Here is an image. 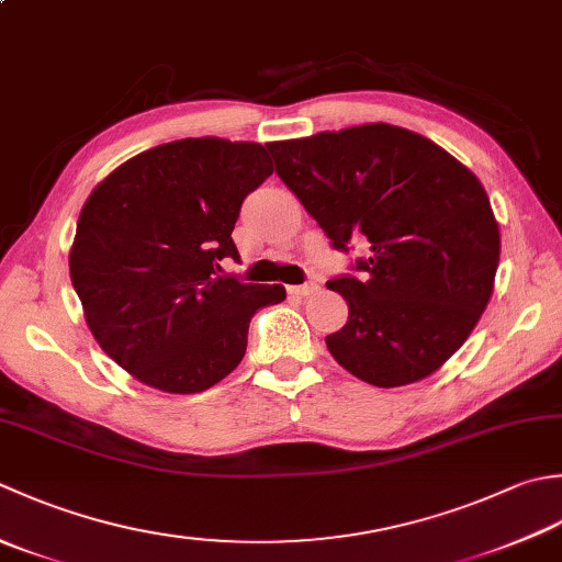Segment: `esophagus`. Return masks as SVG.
Listing matches in <instances>:
<instances>
[{"label":"esophagus","mask_w":562,"mask_h":562,"mask_svg":"<svg viewBox=\"0 0 562 562\" xmlns=\"http://www.w3.org/2000/svg\"><path fill=\"white\" fill-rule=\"evenodd\" d=\"M288 292L292 296H310L314 292H318V284L316 282H304V284H292V288H288Z\"/></svg>","instance_id":"34e87169"}]
</instances>
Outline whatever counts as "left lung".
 I'll list each match as a JSON object with an SVG mask.
<instances>
[{"mask_svg": "<svg viewBox=\"0 0 562 562\" xmlns=\"http://www.w3.org/2000/svg\"><path fill=\"white\" fill-rule=\"evenodd\" d=\"M274 172L336 250L370 252L326 288L348 322L331 356L375 387L431 375L465 344L492 296L499 226L485 187L434 140L390 124L268 146Z\"/></svg>", "mask_w": 562, "mask_h": 562, "instance_id": "obj_1", "label": "left lung"}]
</instances>
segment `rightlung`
I'll use <instances>...</instances> for the list:
<instances>
[{"label":"right lung","instance_id":"obj_1","mask_svg":"<svg viewBox=\"0 0 562 562\" xmlns=\"http://www.w3.org/2000/svg\"><path fill=\"white\" fill-rule=\"evenodd\" d=\"M272 175L260 143L182 138L126 160L77 222L70 280L104 353L148 387L204 392L246 356L250 316L282 284L222 274L246 196Z\"/></svg>","mask_w":562,"mask_h":562}]
</instances>
